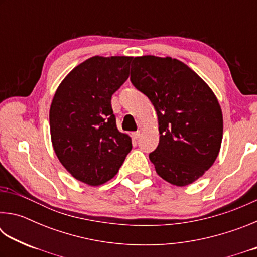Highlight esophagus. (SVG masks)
I'll return each mask as SVG.
<instances>
[{
    "label": "esophagus",
    "mask_w": 257,
    "mask_h": 257,
    "mask_svg": "<svg viewBox=\"0 0 257 257\" xmlns=\"http://www.w3.org/2000/svg\"><path fill=\"white\" fill-rule=\"evenodd\" d=\"M139 137H141V132H135V133H133V138H134V139H138Z\"/></svg>",
    "instance_id": "obj_1"
}]
</instances>
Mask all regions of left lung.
I'll return each mask as SVG.
<instances>
[{
  "label": "left lung",
  "mask_w": 257,
  "mask_h": 257,
  "mask_svg": "<svg viewBox=\"0 0 257 257\" xmlns=\"http://www.w3.org/2000/svg\"><path fill=\"white\" fill-rule=\"evenodd\" d=\"M130 81L154 105L160 142L150 153L156 173L176 186L196 181L220 152L223 118L214 93L196 72L172 58L133 59Z\"/></svg>",
  "instance_id": "8db88e82"
}]
</instances>
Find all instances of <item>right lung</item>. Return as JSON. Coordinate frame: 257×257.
<instances>
[{"label":"right lung","mask_w":257,"mask_h":257,"mask_svg":"<svg viewBox=\"0 0 257 257\" xmlns=\"http://www.w3.org/2000/svg\"><path fill=\"white\" fill-rule=\"evenodd\" d=\"M132 56H93L64 78L50 108L52 145L77 180L99 186L112 179L133 149L116 128L111 97L128 79Z\"/></svg>","instance_id":"right-lung-1"}]
</instances>
